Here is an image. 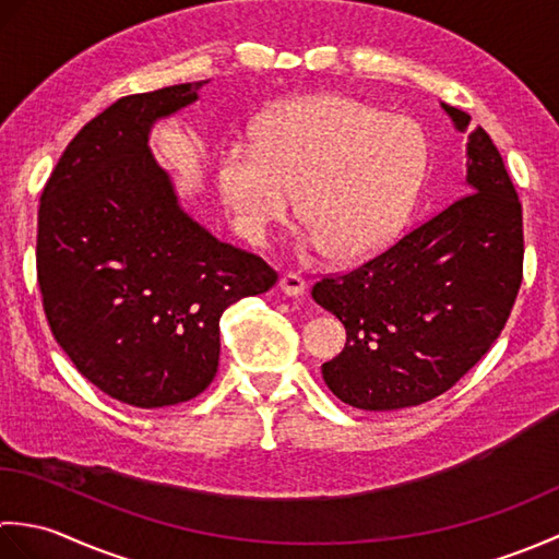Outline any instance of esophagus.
Returning <instances> with one entry per match:
<instances>
[{
	"label": "esophagus",
	"instance_id": "esophagus-1",
	"mask_svg": "<svg viewBox=\"0 0 559 559\" xmlns=\"http://www.w3.org/2000/svg\"><path fill=\"white\" fill-rule=\"evenodd\" d=\"M281 290L288 295V298H300V295L305 293V278L298 276V273H286V276L281 278Z\"/></svg>",
	"mask_w": 559,
	"mask_h": 559
}]
</instances>
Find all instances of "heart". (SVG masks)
<instances>
[{"label":"heart","instance_id":"1","mask_svg":"<svg viewBox=\"0 0 559 559\" xmlns=\"http://www.w3.org/2000/svg\"><path fill=\"white\" fill-rule=\"evenodd\" d=\"M427 170V141L406 117L343 96L278 105L257 144L223 153L221 192L249 240L290 218L295 197L312 225L307 247L338 261L382 252L406 228Z\"/></svg>","mask_w":559,"mask_h":559}]
</instances>
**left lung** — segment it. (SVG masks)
Segmentation results:
<instances>
[{"label": "left lung", "mask_w": 559, "mask_h": 559, "mask_svg": "<svg viewBox=\"0 0 559 559\" xmlns=\"http://www.w3.org/2000/svg\"><path fill=\"white\" fill-rule=\"evenodd\" d=\"M466 134V194L362 266L314 283L346 326L322 365L326 386L360 411L420 406L476 365L504 329L524 269V223L500 151L471 115L442 103Z\"/></svg>", "instance_id": "1"}]
</instances>
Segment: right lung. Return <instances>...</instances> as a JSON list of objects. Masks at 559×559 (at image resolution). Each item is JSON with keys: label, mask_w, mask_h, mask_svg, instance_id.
Listing matches in <instances>:
<instances>
[{"label": "right lung", "mask_w": 559, "mask_h": 559, "mask_svg": "<svg viewBox=\"0 0 559 559\" xmlns=\"http://www.w3.org/2000/svg\"><path fill=\"white\" fill-rule=\"evenodd\" d=\"M204 83L112 103L71 139L40 197L47 324L91 384L136 408L199 396L218 370L221 314L278 281L189 216L148 148L151 127Z\"/></svg>", "instance_id": "obj_1"}]
</instances>
